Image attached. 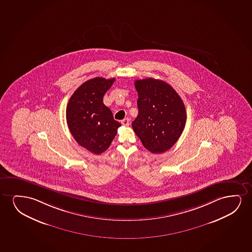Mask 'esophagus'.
Returning a JSON list of instances; mask_svg holds the SVG:
<instances>
[{
  "label": "esophagus",
  "instance_id": "esophagus-1",
  "mask_svg": "<svg viewBox=\"0 0 252 252\" xmlns=\"http://www.w3.org/2000/svg\"><path fill=\"white\" fill-rule=\"evenodd\" d=\"M121 124L123 125V126H129V124H130V120H129L128 118H126L123 121H121Z\"/></svg>",
  "mask_w": 252,
  "mask_h": 252
}]
</instances>
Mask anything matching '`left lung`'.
<instances>
[{
    "instance_id": "8db88e82",
    "label": "left lung",
    "mask_w": 252,
    "mask_h": 252,
    "mask_svg": "<svg viewBox=\"0 0 252 252\" xmlns=\"http://www.w3.org/2000/svg\"><path fill=\"white\" fill-rule=\"evenodd\" d=\"M138 114L131 126L145 148L162 153L176 144L186 124L182 98L169 84L154 78L136 80Z\"/></svg>"
}]
</instances>
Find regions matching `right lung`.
I'll use <instances>...</instances> for the list:
<instances>
[{"mask_svg": "<svg viewBox=\"0 0 252 252\" xmlns=\"http://www.w3.org/2000/svg\"><path fill=\"white\" fill-rule=\"evenodd\" d=\"M115 78L95 77L83 83L74 92L66 108L69 131L83 148L99 155L113 141L121 124L103 103L104 94Z\"/></svg>", "mask_w": 252, "mask_h": 252, "instance_id": "1", "label": "right lung"}]
</instances>
